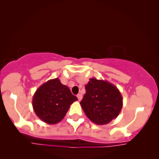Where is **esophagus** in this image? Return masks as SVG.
I'll return each instance as SVG.
<instances>
[{
  "label": "esophagus",
  "mask_w": 159,
  "mask_h": 159,
  "mask_svg": "<svg viewBox=\"0 0 159 159\" xmlns=\"http://www.w3.org/2000/svg\"><path fill=\"white\" fill-rule=\"evenodd\" d=\"M78 98V100L80 101L82 99V98H83V96H82V94H80V93H79V94H77V96H76Z\"/></svg>",
  "instance_id": "esophagus-1"
}]
</instances>
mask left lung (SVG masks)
I'll list each match as a JSON object with an SVG mask.
<instances>
[{"label":"left lung","mask_w":159,"mask_h":159,"mask_svg":"<svg viewBox=\"0 0 159 159\" xmlns=\"http://www.w3.org/2000/svg\"><path fill=\"white\" fill-rule=\"evenodd\" d=\"M80 105L85 115L96 125L108 124L120 113L123 99L120 91L106 80L91 78Z\"/></svg>","instance_id":"1"}]
</instances>
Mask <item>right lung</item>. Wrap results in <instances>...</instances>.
<instances>
[{"mask_svg":"<svg viewBox=\"0 0 159 159\" xmlns=\"http://www.w3.org/2000/svg\"><path fill=\"white\" fill-rule=\"evenodd\" d=\"M58 78L49 80L37 89L32 98L34 111L41 120L54 125L62 120L70 105L77 100Z\"/></svg>","mask_w":159,"mask_h":159,"instance_id":"1","label":"right lung"}]
</instances>
